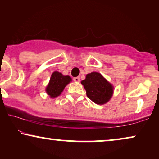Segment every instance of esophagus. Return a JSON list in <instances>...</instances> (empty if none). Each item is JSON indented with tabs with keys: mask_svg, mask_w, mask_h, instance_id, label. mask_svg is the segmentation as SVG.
I'll return each instance as SVG.
<instances>
[{
	"mask_svg": "<svg viewBox=\"0 0 159 159\" xmlns=\"http://www.w3.org/2000/svg\"><path fill=\"white\" fill-rule=\"evenodd\" d=\"M73 80H74V81H75V82H80V77H74V78H73Z\"/></svg>",
	"mask_w": 159,
	"mask_h": 159,
	"instance_id": "esophagus-1",
	"label": "esophagus"
}]
</instances>
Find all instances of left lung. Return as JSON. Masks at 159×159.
Segmentation results:
<instances>
[{
  "mask_svg": "<svg viewBox=\"0 0 159 159\" xmlns=\"http://www.w3.org/2000/svg\"><path fill=\"white\" fill-rule=\"evenodd\" d=\"M89 98L96 104H104L109 101L113 95V86L98 72L87 75L81 82Z\"/></svg>",
  "mask_w": 159,
  "mask_h": 159,
  "instance_id": "8db88e82",
  "label": "left lung"
}]
</instances>
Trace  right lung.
<instances>
[{
	"instance_id": "obj_1",
	"label": "right lung",
	"mask_w": 159,
	"mask_h": 159,
	"mask_svg": "<svg viewBox=\"0 0 159 159\" xmlns=\"http://www.w3.org/2000/svg\"><path fill=\"white\" fill-rule=\"evenodd\" d=\"M71 80L69 76H64L61 73L54 71L52 74L49 84L46 88L47 93L51 98L58 96Z\"/></svg>"
}]
</instances>
